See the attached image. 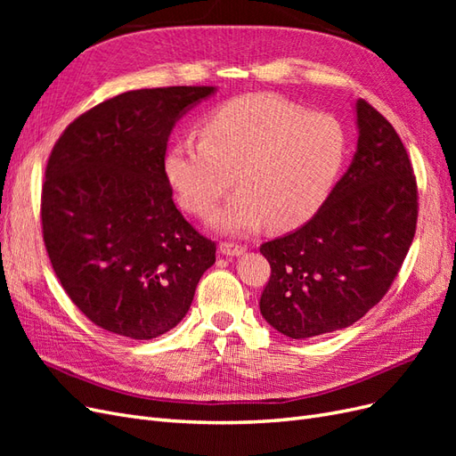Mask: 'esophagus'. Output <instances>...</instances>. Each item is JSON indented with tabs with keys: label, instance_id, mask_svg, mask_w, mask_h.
Masks as SVG:
<instances>
[{
	"label": "esophagus",
	"instance_id": "34e87169",
	"mask_svg": "<svg viewBox=\"0 0 456 456\" xmlns=\"http://www.w3.org/2000/svg\"><path fill=\"white\" fill-rule=\"evenodd\" d=\"M220 253L224 256H240L245 253V247L238 243H220Z\"/></svg>",
	"mask_w": 456,
	"mask_h": 456
}]
</instances>
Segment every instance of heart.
Segmentation results:
<instances>
[{
	"mask_svg": "<svg viewBox=\"0 0 456 456\" xmlns=\"http://www.w3.org/2000/svg\"><path fill=\"white\" fill-rule=\"evenodd\" d=\"M346 133L329 114L273 94L238 96L205 118L201 139L184 134L163 167L184 209L201 215L233 184L241 188L207 218L216 232L245 236L308 220L335 186Z\"/></svg>",
	"mask_w": 456,
	"mask_h": 456,
	"instance_id": "b5f03b06",
	"label": "heart"
}]
</instances>
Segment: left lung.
I'll return each instance as SVG.
<instances>
[{
  "mask_svg": "<svg viewBox=\"0 0 456 456\" xmlns=\"http://www.w3.org/2000/svg\"><path fill=\"white\" fill-rule=\"evenodd\" d=\"M350 167L305 226L260 247L272 268L260 314L289 338L350 327L388 291L415 238L417 181L390 121L354 106Z\"/></svg>",
  "mask_w": 456,
  "mask_h": 456,
  "instance_id": "8db88e82",
  "label": "left lung"
}]
</instances>
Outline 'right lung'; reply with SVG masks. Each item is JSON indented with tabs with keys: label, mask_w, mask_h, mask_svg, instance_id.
<instances>
[{
	"label": "right lung",
	"mask_w": 456,
	"mask_h": 456,
	"mask_svg": "<svg viewBox=\"0 0 456 456\" xmlns=\"http://www.w3.org/2000/svg\"><path fill=\"white\" fill-rule=\"evenodd\" d=\"M216 87L139 89L66 127L41 194L44 241L74 305L150 340L181 323L216 247L176 209L163 159L176 121Z\"/></svg>",
	"instance_id": "1"
}]
</instances>
